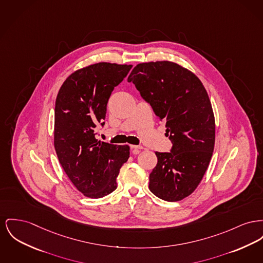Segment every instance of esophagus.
I'll return each instance as SVG.
<instances>
[{
  "label": "esophagus",
  "instance_id": "esophagus-1",
  "mask_svg": "<svg viewBox=\"0 0 263 263\" xmlns=\"http://www.w3.org/2000/svg\"><path fill=\"white\" fill-rule=\"evenodd\" d=\"M131 148H132V152L133 154H138L141 149H143L142 146H137V145H131Z\"/></svg>",
  "mask_w": 263,
  "mask_h": 263
}]
</instances>
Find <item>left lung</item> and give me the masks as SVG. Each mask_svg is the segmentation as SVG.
Returning <instances> with one entry per match:
<instances>
[{"label": "left lung", "mask_w": 263, "mask_h": 263, "mask_svg": "<svg viewBox=\"0 0 263 263\" xmlns=\"http://www.w3.org/2000/svg\"><path fill=\"white\" fill-rule=\"evenodd\" d=\"M128 81L166 123L170 153L156 152L149 189L156 197L178 201L201 183L213 156L216 123L212 103L199 78L176 62H142Z\"/></svg>", "instance_id": "obj_1"}]
</instances>
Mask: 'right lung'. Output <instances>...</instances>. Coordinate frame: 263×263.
<instances>
[{"instance_id":"add662e5","label":"right lung","mask_w":263,"mask_h":263,"mask_svg":"<svg viewBox=\"0 0 263 263\" xmlns=\"http://www.w3.org/2000/svg\"><path fill=\"white\" fill-rule=\"evenodd\" d=\"M131 64L98 62L78 69L64 80L55 100L53 144L62 169L85 197L99 199L117 187L128 145L95 138L103 125L109 97L130 71Z\"/></svg>"}]
</instances>
